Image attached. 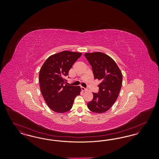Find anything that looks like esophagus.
I'll list each match as a JSON object with an SVG mask.
<instances>
[{"mask_svg": "<svg viewBox=\"0 0 159 159\" xmlns=\"http://www.w3.org/2000/svg\"><path fill=\"white\" fill-rule=\"evenodd\" d=\"M81 90L83 91V92H85V91H87V89L83 87H81Z\"/></svg>", "mask_w": 159, "mask_h": 159, "instance_id": "34e87169", "label": "esophagus"}]
</instances>
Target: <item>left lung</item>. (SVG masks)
<instances>
[{
    "label": "left lung",
    "mask_w": 159,
    "mask_h": 159,
    "mask_svg": "<svg viewBox=\"0 0 159 159\" xmlns=\"http://www.w3.org/2000/svg\"><path fill=\"white\" fill-rule=\"evenodd\" d=\"M84 56L92 68L95 79L101 81L98 93L88 103L91 111L103 113L107 111L118 98L121 89L123 76L121 70L110 56L101 52L85 53Z\"/></svg>",
    "instance_id": "8db88e82"
}]
</instances>
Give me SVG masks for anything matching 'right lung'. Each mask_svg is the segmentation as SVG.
<instances>
[{"instance_id": "1", "label": "right lung", "mask_w": 159, "mask_h": 159, "mask_svg": "<svg viewBox=\"0 0 159 159\" xmlns=\"http://www.w3.org/2000/svg\"><path fill=\"white\" fill-rule=\"evenodd\" d=\"M82 53L64 51L47 58L39 71V84L46 104L56 113H63L73 107L80 93V86L65 84L66 76Z\"/></svg>"}]
</instances>
